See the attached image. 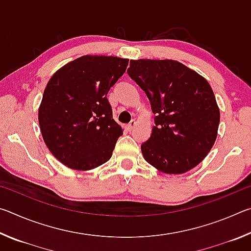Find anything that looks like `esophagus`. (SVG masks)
<instances>
[{"label":"esophagus","instance_id":"obj_1","mask_svg":"<svg viewBox=\"0 0 251 251\" xmlns=\"http://www.w3.org/2000/svg\"><path fill=\"white\" fill-rule=\"evenodd\" d=\"M135 126H136V121H135V120H133V121H130V123H129V124H128V125H127V127H128V129H129V130H131V129H133Z\"/></svg>","mask_w":251,"mask_h":251}]
</instances>
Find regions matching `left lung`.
Instances as JSON below:
<instances>
[{"instance_id":"left-lung-1","label":"left lung","mask_w":251,"mask_h":251,"mask_svg":"<svg viewBox=\"0 0 251 251\" xmlns=\"http://www.w3.org/2000/svg\"><path fill=\"white\" fill-rule=\"evenodd\" d=\"M127 73L145 92L156 115L151 137L141 147L144 158L166 174L196 167L214 146L219 126L209 83L173 59H131Z\"/></svg>"}]
</instances>
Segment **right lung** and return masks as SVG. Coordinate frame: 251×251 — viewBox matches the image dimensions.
Returning a JSON list of instances; mask_svg holds the SVG:
<instances>
[{"mask_svg": "<svg viewBox=\"0 0 251 251\" xmlns=\"http://www.w3.org/2000/svg\"><path fill=\"white\" fill-rule=\"evenodd\" d=\"M128 59L85 55L63 66L46 85L39 123L55 158L76 171H90L112 157L122 127L114 121L109 88Z\"/></svg>", "mask_w": 251, "mask_h": 251, "instance_id": "right-lung-1", "label": "right lung"}]
</instances>
